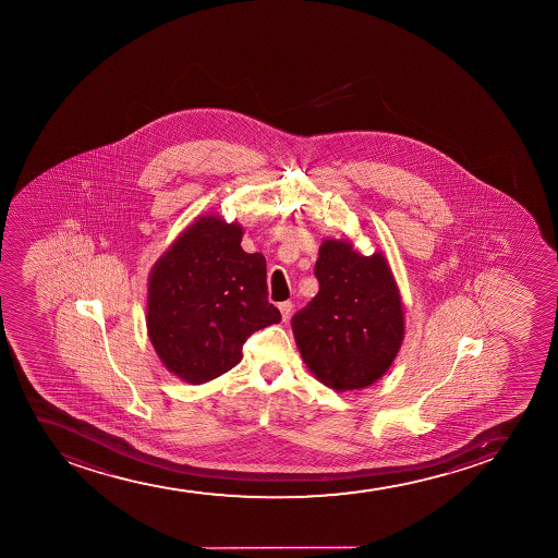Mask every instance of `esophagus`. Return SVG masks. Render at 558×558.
I'll use <instances>...</instances> for the list:
<instances>
[{"label": "esophagus", "instance_id": "34e87169", "mask_svg": "<svg viewBox=\"0 0 558 558\" xmlns=\"http://www.w3.org/2000/svg\"><path fill=\"white\" fill-rule=\"evenodd\" d=\"M279 311H281L282 320L287 322L289 320L290 316H292L294 305H292V302H282L281 305H279Z\"/></svg>", "mask_w": 558, "mask_h": 558}]
</instances>
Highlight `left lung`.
<instances>
[{"label": "left lung", "mask_w": 558, "mask_h": 558, "mask_svg": "<svg viewBox=\"0 0 558 558\" xmlns=\"http://www.w3.org/2000/svg\"><path fill=\"white\" fill-rule=\"evenodd\" d=\"M320 290L292 316L303 361L335 391L381 378L404 339V313L385 256L326 240L314 266Z\"/></svg>", "instance_id": "8db88e82"}]
</instances>
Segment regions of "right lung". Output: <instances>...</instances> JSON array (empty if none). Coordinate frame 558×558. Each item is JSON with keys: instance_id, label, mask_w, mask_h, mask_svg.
<instances>
[{"instance_id": "obj_1", "label": "right lung", "mask_w": 558, "mask_h": 558, "mask_svg": "<svg viewBox=\"0 0 558 558\" xmlns=\"http://www.w3.org/2000/svg\"><path fill=\"white\" fill-rule=\"evenodd\" d=\"M240 242V225L201 218L148 279V337L163 365L187 384L231 371L251 335L281 322L268 302L266 258Z\"/></svg>"}]
</instances>
